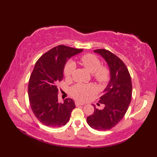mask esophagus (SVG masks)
<instances>
[{
	"label": "esophagus",
	"mask_w": 157,
	"mask_h": 157,
	"mask_svg": "<svg viewBox=\"0 0 157 157\" xmlns=\"http://www.w3.org/2000/svg\"><path fill=\"white\" fill-rule=\"evenodd\" d=\"M75 104L76 106H83L84 105V103H82V102H75Z\"/></svg>",
	"instance_id": "esophagus-1"
}]
</instances>
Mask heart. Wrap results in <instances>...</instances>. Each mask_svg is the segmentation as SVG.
Masks as SVG:
<instances>
[{"label":"heart","instance_id":"b5f03b06","mask_svg":"<svg viewBox=\"0 0 157 157\" xmlns=\"http://www.w3.org/2000/svg\"><path fill=\"white\" fill-rule=\"evenodd\" d=\"M82 65L92 73V77L96 81L104 84L110 78L109 69L106 66L101 65V62L97 56L92 54H86L79 58ZM75 68V63L69 61L66 63L64 67V75L67 78H69L73 74ZM97 91L96 86L92 84H78L72 86L70 92L72 96L79 101H84L90 96L95 94Z\"/></svg>","mask_w":157,"mask_h":157}]
</instances>
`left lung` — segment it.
Returning <instances> with one entry per match:
<instances>
[{
    "instance_id": "left-lung-1",
    "label": "left lung",
    "mask_w": 157,
    "mask_h": 157,
    "mask_svg": "<svg viewBox=\"0 0 157 157\" xmlns=\"http://www.w3.org/2000/svg\"><path fill=\"white\" fill-rule=\"evenodd\" d=\"M110 69L111 79L98 101L105 105L102 110L96 109L87 117L88 124L98 131H106L115 127L126 113L132 99L131 76L125 63L117 56L106 49H96Z\"/></svg>"
}]
</instances>
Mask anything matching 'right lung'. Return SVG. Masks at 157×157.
<instances>
[{"label": "right lung", "mask_w": 157, "mask_h": 157, "mask_svg": "<svg viewBox=\"0 0 157 157\" xmlns=\"http://www.w3.org/2000/svg\"><path fill=\"white\" fill-rule=\"evenodd\" d=\"M82 49L59 45L42 55L36 61L28 84L29 102L36 117L48 127L59 128L69 121L75 102L66 98L58 102L57 84L63 78L67 59Z\"/></svg>", "instance_id": "obj_1"}]
</instances>
